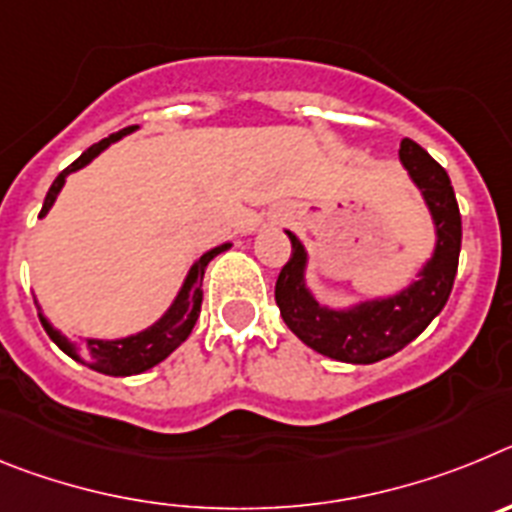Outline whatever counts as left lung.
<instances>
[{"mask_svg":"<svg viewBox=\"0 0 512 512\" xmlns=\"http://www.w3.org/2000/svg\"><path fill=\"white\" fill-rule=\"evenodd\" d=\"M400 161L431 210L436 248L418 271V279L397 295L364 300L346 310L320 305L305 282V246L287 230L292 256L279 271L274 289L279 312L302 343L343 364H374L397 354L428 328L454 287L461 251V215L449 174L410 138L400 143Z\"/></svg>","mask_w":512,"mask_h":512,"instance_id":"left-lung-1","label":"left lung"}]
</instances>
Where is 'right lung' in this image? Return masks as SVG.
<instances>
[{
    "label": "right lung",
    "instance_id": "right-lung-1",
    "mask_svg": "<svg viewBox=\"0 0 512 512\" xmlns=\"http://www.w3.org/2000/svg\"><path fill=\"white\" fill-rule=\"evenodd\" d=\"M133 130L135 125L133 128L120 130V133H112L110 138L99 140V143H94L92 148H87V151L81 153L69 169H63L61 174L56 176V182L51 184L48 194H45L40 217L48 215V210H51L53 202H56L58 192H61L63 184H66V176L84 169L87 164H92L94 158H97L104 148H110L112 143H117V140L125 138L128 133H133ZM225 248H230V243H223V246H215L207 253H202L200 259L192 264V269H189L187 279H184L182 289H179V295L174 297L169 310H166L164 315L151 325V328L133 333V336L115 338V341L87 338L84 343H71L69 338L61 336V330H56L48 320H45L43 312H38V318L40 323H43L45 333L51 336V341L61 348L63 354H69L71 359L81 361V364L94 369V372L110 374V377H133V374L146 372V369L156 366L158 361H164L174 348H179L184 341H187L194 323H197V318H200L202 277H205L207 264L215 259L217 253H223Z\"/></svg>",
    "mask_w": 512,
    "mask_h": 512
}]
</instances>
